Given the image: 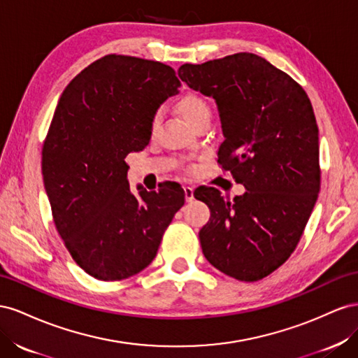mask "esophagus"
I'll list each match as a JSON object with an SVG mask.
<instances>
[{
  "instance_id": "esophagus-1",
  "label": "esophagus",
  "mask_w": 358,
  "mask_h": 358,
  "mask_svg": "<svg viewBox=\"0 0 358 358\" xmlns=\"http://www.w3.org/2000/svg\"><path fill=\"white\" fill-rule=\"evenodd\" d=\"M185 196H186L187 202H192L193 199H195V195H193V187H190V186L185 187Z\"/></svg>"
}]
</instances>
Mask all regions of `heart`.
<instances>
[{
    "instance_id": "heart-1",
    "label": "heart",
    "mask_w": 358,
    "mask_h": 358,
    "mask_svg": "<svg viewBox=\"0 0 358 358\" xmlns=\"http://www.w3.org/2000/svg\"><path fill=\"white\" fill-rule=\"evenodd\" d=\"M177 109L180 112V115L185 118V121L189 122L190 126L195 124V122L203 115L210 114V105L207 103V100L193 93H187L182 96L178 100ZM157 124H159V117H155L151 121V129H156Z\"/></svg>"
}]
</instances>
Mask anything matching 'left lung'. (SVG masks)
<instances>
[{"label":"left lung","mask_w":358,"mask_h":358,"mask_svg":"<svg viewBox=\"0 0 358 358\" xmlns=\"http://www.w3.org/2000/svg\"><path fill=\"white\" fill-rule=\"evenodd\" d=\"M178 76L216 101L224 138L217 162L246 187L232 201L214 187L193 193L211 211L199 231L203 257L234 279L261 280L297 248L320 193L310 100L289 75L249 52L182 64Z\"/></svg>","instance_id":"8db88e82"}]
</instances>
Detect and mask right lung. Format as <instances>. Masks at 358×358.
<instances>
[{
    "mask_svg": "<svg viewBox=\"0 0 358 358\" xmlns=\"http://www.w3.org/2000/svg\"><path fill=\"white\" fill-rule=\"evenodd\" d=\"M180 85L159 61L106 55L71 79L58 100L42 151L46 195L71 258L99 280L148 267L185 203L177 182L131 192L124 160L148 145L152 118Z\"/></svg>",
    "mask_w": 358,
    "mask_h": 358,
    "instance_id": "1",
    "label": "right lung"
}]
</instances>
